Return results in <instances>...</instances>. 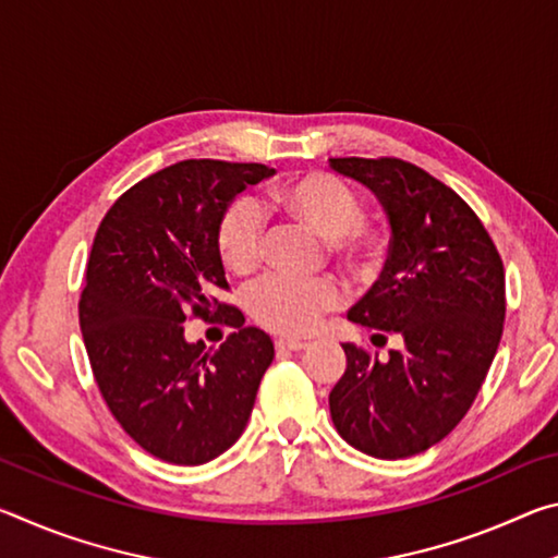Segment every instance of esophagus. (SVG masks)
Listing matches in <instances>:
<instances>
[{
  "instance_id": "esophagus-1",
  "label": "esophagus",
  "mask_w": 558,
  "mask_h": 558,
  "mask_svg": "<svg viewBox=\"0 0 558 558\" xmlns=\"http://www.w3.org/2000/svg\"><path fill=\"white\" fill-rule=\"evenodd\" d=\"M276 349H288V352H302V349H307V342H302V339L280 337V339H276Z\"/></svg>"
}]
</instances>
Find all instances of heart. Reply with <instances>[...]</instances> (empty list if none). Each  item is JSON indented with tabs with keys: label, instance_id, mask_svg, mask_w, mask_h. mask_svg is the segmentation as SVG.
<instances>
[{
	"label": "heart",
	"instance_id": "heart-1",
	"mask_svg": "<svg viewBox=\"0 0 558 558\" xmlns=\"http://www.w3.org/2000/svg\"><path fill=\"white\" fill-rule=\"evenodd\" d=\"M266 206L288 219L327 235L329 251L354 268H376L384 258V235L364 223V206L342 179L327 172L292 177L266 194ZM216 251L231 272H248L260 263L266 248V221L260 206L239 196L226 204L216 223ZM337 278L272 276L253 282L245 292V307L260 327L280 335H305L325 313L342 302Z\"/></svg>",
	"mask_w": 558,
	"mask_h": 558
}]
</instances>
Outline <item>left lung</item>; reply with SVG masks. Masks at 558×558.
I'll return each mask as SVG.
<instances>
[{"label": "left lung", "instance_id": "8db88e82", "mask_svg": "<svg viewBox=\"0 0 558 558\" xmlns=\"http://www.w3.org/2000/svg\"><path fill=\"white\" fill-rule=\"evenodd\" d=\"M335 172L379 196L389 258L349 319L399 335L389 359L342 344L347 369L329 393L335 428L372 458H411L465 418L505 327V266L477 214L436 177L399 157H335Z\"/></svg>", "mask_w": 558, "mask_h": 558}]
</instances>
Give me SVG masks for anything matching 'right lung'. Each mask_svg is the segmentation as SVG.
Returning <instances> with one entry per match:
<instances>
[{
	"mask_svg": "<svg viewBox=\"0 0 558 558\" xmlns=\"http://www.w3.org/2000/svg\"><path fill=\"white\" fill-rule=\"evenodd\" d=\"M272 172L256 162L184 159L130 186L93 239L78 300L83 342L102 401L122 430L165 462L204 465L241 438L270 337L243 327L216 251L235 194ZM186 318L234 327L219 350L183 339Z\"/></svg>",
	"mask_w": 558,
	"mask_h": 558,
	"instance_id": "1",
	"label": "right lung"
}]
</instances>
